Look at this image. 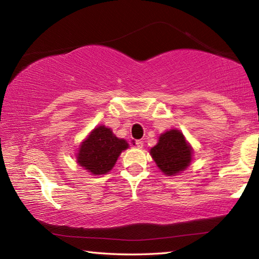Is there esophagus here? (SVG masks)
Instances as JSON below:
<instances>
[{
    "instance_id": "34e87169",
    "label": "esophagus",
    "mask_w": 259,
    "mask_h": 259,
    "mask_svg": "<svg viewBox=\"0 0 259 259\" xmlns=\"http://www.w3.org/2000/svg\"><path fill=\"white\" fill-rule=\"evenodd\" d=\"M136 146H137L138 148H143L144 142H142V140H136Z\"/></svg>"
}]
</instances>
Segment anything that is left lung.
<instances>
[{
  "instance_id": "1",
  "label": "left lung",
  "mask_w": 259,
  "mask_h": 259,
  "mask_svg": "<svg viewBox=\"0 0 259 259\" xmlns=\"http://www.w3.org/2000/svg\"><path fill=\"white\" fill-rule=\"evenodd\" d=\"M150 154L161 172L165 176H176L191 164L193 148L181 130L170 129L160 135Z\"/></svg>"
}]
</instances>
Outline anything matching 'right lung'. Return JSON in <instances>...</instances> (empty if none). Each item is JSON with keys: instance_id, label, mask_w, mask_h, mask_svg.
Masks as SVG:
<instances>
[{"instance_id": "1", "label": "right lung", "mask_w": 259, "mask_h": 259, "mask_svg": "<svg viewBox=\"0 0 259 259\" xmlns=\"http://www.w3.org/2000/svg\"><path fill=\"white\" fill-rule=\"evenodd\" d=\"M129 147L126 140L117 138L107 126L98 125L80 144L76 163L94 176L111 171L120 154Z\"/></svg>"}]
</instances>
